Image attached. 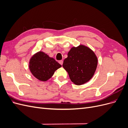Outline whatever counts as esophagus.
<instances>
[{
    "instance_id": "34e87169",
    "label": "esophagus",
    "mask_w": 128,
    "mask_h": 128,
    "mask_svg": "<svg viewBox=\"0 0 128 128\" xmlns=\"http://www.w3.org/2000/svg\"><path fill=\"white\" fill-rule=\"evenodd\" d=\"M59 64H60L62 65V64H63V61H62V60H60V61H59Z\"/></svg>"
}]
</instances>
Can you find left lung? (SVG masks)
Here are the masks:
<instances>
[{
    "label": "left lung",
    "mask_w": 128,
    "mask_h": 128,
    "mask_svg": "<svg viewBox=\"0 0 128 128\" xmlns=\"http://www.w3.org/2000/svg\"><path fill=\"white\" fill-rule=\"evenodd\" d=\"M97 64L98 59L94 52L87 46L80 45L70 49L62 66L72 82L80 86L92 78Z\"/></svg>",
    "instance_id": "8db88e82"
}]
</instances>
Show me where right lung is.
<instances>
[{"label": "right lung", "instance_id": "obj_1", "mask_svg": "<svg viewBox=\"0 0 128 128\" xmlns=\"http://www.w3.org/2000/svg\"><path fill=\"white\" fill-rule=\"evenodd\" d=\"M61 67V65L54 59L42 51L34 54L31 58L29 66L33 76L43 82L49 80L55 71Z\"/></svg>", "mask_w": 128, "mask_h": 128}]
</instances>
